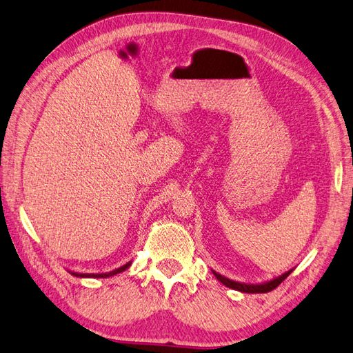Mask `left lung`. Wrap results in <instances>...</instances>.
<instances>
[{
  "mask_svg": "<svg viewBox=\"0 0 353 353\" xmlns=\"http://www.w3.org/2000/svg\"><path fill=\"white\" fill-rule=\"evenodd\" d=\"M290 272H292V270L286 271L285 274H281V276L272 279L270 281L259 283V285H250V283H248V285H247V283H239V281H235V280H230V279L221 276V274H219V272H216V271L212 270L214 276H216V279L219 281H221L223 285L230 288V289H234V290L244 292V294H266V292H271L272 289H276L280 285V283L289 276Z\"/></svg>",
  "mask_w": 353,
  "mask_h": 353,
  "instance_id": "1",
  "label": "left lung"
}]
</instances>
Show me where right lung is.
Here are the masks:
<instances>
[{
    "mask_svg": "<svg viewBox=\"0 0 353 353\" xmlns=\"http://www.w3.org/2000/svg\"><path fill=\"white\" fill-rule=\"evenodd\" d=\"M130 265H132V262H127L125 265L119 266V268H117V270H114V271H110V272H101V274H81V272H73V271H68V272H72V276L81 277V279H108V277L115 276V274H119V272L125 271Z\"/></svg>",
    "mask_w": 353,
    "mask_h": 353,
    "instance_id": "1",
    "label": "right lung"
}]
</instances>
